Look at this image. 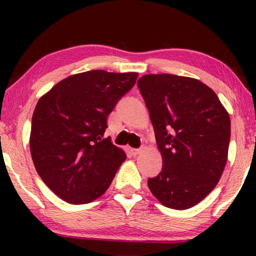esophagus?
Here are the masks:
<instances>
[{
	"label": "esophagus",
	"mask_w": 256,
	"mask_h": 256,
	"mask_svg": "<svg viewBox=\"0 0 256 256\" xmlns=\"http://www.w3.org/2000/svg\"><path fill=\"white\" fill-rule=\"evenodd\" d=\"M141 152V149H130V154L132 156H136V155H138V154Z\"/></svg>",
	"instance_id": "obj_1"
}]
</instances>
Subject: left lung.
I'll use <instances>...</instances> for the list:
<instances>
[{
    "label": "left lung",
    "instance_id": "8db88e82",
    "mask_svg": "<svg viewBox=\"0 0 256 256\" xmlns=\"http://www.w3.org/2000/svg\"><path fill=\"white\" fill-rule=\"evenodd\" d=\"M138 86L163 160L148 186L166 208H190L216 188L225 169L230 115L214 90L198 79L146 74Z\"/></svg>",
    "mask_w": 256,
    "mask_h": 256
}]
</instances>
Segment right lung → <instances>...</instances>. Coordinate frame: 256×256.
<instances>
[{"label": "right lung", "mask_w": 256, "mask_h": 256, "mask_svg": "<svg viewBox=\"0 0 256 256\" xmlns=\"http://www.w3.org/2000/svg\"><path fill=\"white\" fill-rule=\"evenodd\" d=\"M138 73L93 70L70 76L38 100L30 152L48 188L70 204H87L110 188L127 156L104 138L107 118Z\"/></svg>", "instance_id": "1"}]
</instances>
